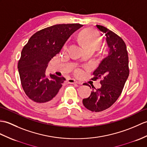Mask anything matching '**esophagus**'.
Here are the masks:
<instances>
[{"mask_svg": "<svg viewBox=\"0 0 147 147\" xmlns=\"http://www.w3.org/2000/svg\"><path fill=\"white\" fill-rule=\"evenodd\" d=\"M67 82L68 83H70V84H74V83H77V84H81V83H79V82H78L77 81H76L74 79H69L67 80Z\"/></svg>", "mask_w": 147, "mask_h": 147, "instance_id": "esophagus-1", "label": "esophagus"}]
</instances>
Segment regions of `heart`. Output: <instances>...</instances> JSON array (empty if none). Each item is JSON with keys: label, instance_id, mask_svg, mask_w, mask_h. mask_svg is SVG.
Here are the masks:
<instances>
[{"label": "heart", "instance_id": "heart-1", "mask_svg": "<svg viewBox=\"0 0 147 147\" xmlns=\"http://www.w3.org/2000/svg\"><path fill=\"white\" fill-rule=\"evenodd\" d=\"M76 40L84 51L91 49L96 51L100 49L102 43V38L99 34L92 29L86 28L81 30L78 33ZM77 74H80V71H76Z\"/></svg>", "mask_w": 147, "mask_h": 147}]
</instances>
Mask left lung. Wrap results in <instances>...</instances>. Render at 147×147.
Returning a JSON list of instances; mask_svg holds the SVG:
<instances>
[{
    "label": "left lung",
    "instance_id": "obj_1",
    "mask_svg": "<svg viewBox=\"0 0 147 147\" xmlns=\"http://www.w3.org/2000/svg\"><path fill=\"white\" fill-rule=\"evenodd\" d=\"M96 27L105 36L109 51L93 72L92 80L101 78V86L98 89L94 88L90 96L83 99V103L88 110L100 112L110 108L120 96L129 76V68L128 52L123 40L104 26L96 25Z\"/></svg>",
    "mask_w": 147,
    "mask_h": 147
}]
</instances>
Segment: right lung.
Masks as SVG:
<instances>
[{
  "instance_id": "obj_1",
  "label": "right lung",
  "mask_w": 147,
  "mask_h": 147,
  "mask_svg": "<svg viewBox=\"0 0 147 147\" xmlns=\"http://www.w3.org/2000/svg\"><path fill=\"white\" fill-rule=\"evenodd\" d=\"M82 26L67 24L46 27L33 34L23 47L18 66L20 79L25 93L35 103L49 106L57 101L66 79L51 74L47 76L46 69L71 35Z\"/></svg>"
}]
</instances>
